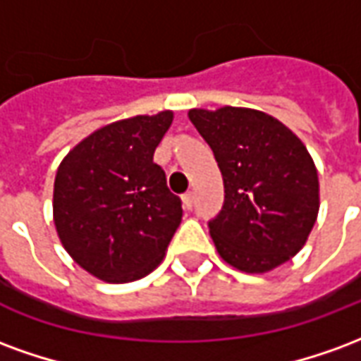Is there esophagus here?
I'll use <instances>...</instances> for the list:
<instances>
[{
    "label": "esophagus",
    "instance_id": "34e87169",
    "mask_svg": "<svg viewBox=\"0 0 361 361\" xmlns=\"http://www.w3.org/2000/svg\"><path fill=\"white\" fill-rule=\"evenodd\" d=\"M181 201H183V209L191 211V209H193V203H195V195L189 191V193H185V195L181 197Z\"/></svg>",
    "mask_w": 361,
    "mask_h": 361
}]
</instances>
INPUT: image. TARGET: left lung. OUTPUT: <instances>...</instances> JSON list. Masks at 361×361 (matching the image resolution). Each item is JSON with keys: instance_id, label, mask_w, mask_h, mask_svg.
<instances>
[{"instance_id": "obj_1", "label": "left lung", "mask_w": 361, "mask_h": 361, "mask_svg": "<svg viewBox=\"0 0 361 361\" xmlns=\"http://www.w3.org/2000/svg\"><path fill=\"white\" fill-rule=\"evenodd\" d=\"M214 152L224 204L209 220L220 257L243 272H267L302 250L317 220L313 158L284 123L250 108L189 110Z\"/></svg>"}]
</instances>
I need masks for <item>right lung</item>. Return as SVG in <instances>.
<instances>
[{
	"mask_svg": "<svg viewBox=\"0 0 361 361\" xmlns=\"http://www.w3.org/2000/svg\"><path fill=\"white\" fill-rule=\"evenodd\" d=\"M172 111L119 119L69 150L54 183V224L77 265L106 282L154 271L181 222V199L152 162Z\"/></svg>",
	"mask_w": 361,
	"mask_h": 361,
	"instance_id": "add662e5",
	"label": "right lung"
}]
</instances>
